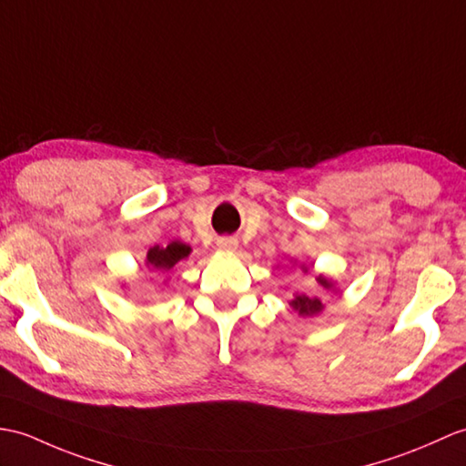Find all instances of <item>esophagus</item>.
Segmentation results:
<instances>
[{
  "label": "esophagus",
  "instance_id": "1",
  "mask_svg": "<svg viewBox=\"0 0 466 466\" xmlns=\"http://www.w3.org/2000/svg\"><path fill=\"white\" fill-rule=\"evenodd\" d=\"M216 246H218V250H222V252H234L238 248V240L232 236H224V238H218Z\"/></svg>",
  "mask_w": 466,
  "mask_h": 466
}]
</instances>
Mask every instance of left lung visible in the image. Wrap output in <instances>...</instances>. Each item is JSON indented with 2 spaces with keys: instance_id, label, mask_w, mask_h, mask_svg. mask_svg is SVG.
Here are the masks:
<instances>
[{
  "instance_id": "left-lung-1",
  "label": "left lung",
  "mask_w": 466,
  "mask_h": 466,
  "mask_svg": "<svg viewBox=\"0 0 466 466\" xmlns=\"http://www.w3.org/2000/svg\"><path fill=\"white\" fill-rule=\"evenodd\" d=\"M294 266H296V262H294ZM299 268H301V272L308 274V266L306 264H301ZM316 282L326 291H331V294H338V291H339L338 284H335L331 278L323 276V274H319L316 278ZM289 306H291V309L298 313L299 318H313V316H318V313H321L323 308H326V306H323V301L318 296H308V294H296L294 299L289 301Z\"/></svg>"
}]
</instances>
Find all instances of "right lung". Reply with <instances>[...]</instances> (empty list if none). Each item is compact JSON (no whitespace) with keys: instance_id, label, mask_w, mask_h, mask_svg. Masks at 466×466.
I'll return each mask as SVG.
<instances>
[{"instance_id":"add662e5","label":"right lung","mask_w":466,"mask_h":466,"mask_svg":"<svg viewBox=\"0 0 466 466\" xmlns=\"http://www.w3.org/2000/svg\"><path fill=\"white\" fill-rule=\"evenodd\" d=\"M192 252V248L188 244H184L180 240L170 242L168 246H153L150 250L147 252L145 258V266L148 268V272H168V269L175 268L182 259H187ZM168 282V279H165Z\"/></svg>"}]
</instances>
